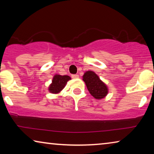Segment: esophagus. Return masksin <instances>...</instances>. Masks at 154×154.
<instances>
[{
    "instance_id": "esophagus-1",
    "label": "esophagus",
    "mask_w": 154,
    "mask_h": 154,
    "mask_svg": "<svg viewBox=\"0 0 154 154\" xmlns=\"http://www.w3.org/2000/svg\"><path fill=\"white\" fill-rule=\"evenodd\" d=\"M71 77H72V79H78V78H79V75H77V74L72 75Z\"/></svg>"
}]
</instances>
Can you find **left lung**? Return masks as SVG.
Listing matches in <instances>:
<instances>
[{
	"instance_id": "1",
	"label": "left lung",
	"mask_w": 154,
	"mask_h": 154,
	"mask_svg": "<svg viewBox=\"0 0 154 154\" xmlns=\"http://www.w3.org/2000/svg\"><path fill=\"white\" fill-rule=\"evenodd\" d=\"M83 81L85 82L88 91L94 98L100 100L108 94L107 85L92 71H88L83 75Z\"/></svg>"
}]
</instances>
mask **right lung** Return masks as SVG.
I'll return each mask as SVG.
<instances>
[{
	"mask_svg": "<svg viewBox=\"0 0 154 154\" xmlns=\"http://www.w3.org/2000/svg\"><path fill=\"white\" fill-rule=\"evenodd\" d=\"M71 79V78L69 75L56 74L52 79L51 84L48 87L49 92L54 94H58L66 86L68 81Z\"/></svg>",
	"mask_w": 154,
	"mask_h": 154,
	"instance_id": "1",
	"label": "right lung"
}]
</instances>
